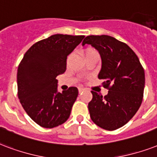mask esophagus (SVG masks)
Wrapping results in <instances>:
<instances>
[{
	"mask_svg": "<svg viewBox=\"0 0 157 157\" xmlns=\"http://www.w3.org/2000/svg\"><path fill=\"white\" fill-rule=\"evenodd\" d=\"M83 90H84V88H82V87H78V92H82Z\"/></svg>",
	"mask_w": 157,
	"mask_h": 157,
	"instance_id": "obj_1",
	"label": "esophagus"
}]
</instances>
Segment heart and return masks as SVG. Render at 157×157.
I'll list each match as a JSON object with an SVG mask.
<instances>
[{"instance_id":"obj_1","label":"heart","mask_w":157,"mask_h":157,"mask_svg":"<svg viewBox=\"0 0 157 157\" xmlns=\"http://www.w3.org/2000/svg\"><path fill=\"white\" fill-rule=\"evenodd\" d=\"M94 52H97L94 49H88V50H87V52H86V53H85V56H87V55L92 54V53H94Z\"/></svg>"}]
</instances>
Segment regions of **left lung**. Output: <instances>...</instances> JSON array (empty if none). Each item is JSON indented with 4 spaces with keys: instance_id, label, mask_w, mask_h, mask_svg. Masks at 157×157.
Here are the masks:
<instances>
[{
    "instance_id": "left-lung-1",
    "label": "left lung",
    "mask_w": 157,
    "mask_h": 157,
    "mask_svg": "<svg viewBox=\"0 0 157 157\" xmlns=\"http://www.w3.org/2000/svg\"><path fill=\"white\" fill-rule=\"evenodd\" d=\"M89 44L101 56L99 79H104L107 95L92 91L88 103L90 117L106 130H115L133 117L140 107L145 86L144 70L138 56L124 42L108 35H91L82 45Z\"/></svg>"
}]
</instances>
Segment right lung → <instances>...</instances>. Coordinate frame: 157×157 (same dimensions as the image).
<instances>
[{
	"instance_id": "add662e5",
	"label": "right lung",
	"mask_w": 157,
	"mask_h": 157,
	"mask_svg": "<svg viewBox=\"0 0 157 157\" xmlns=\"http://www.w3.org/2000/svg\"><path fill=\"white\" fill-rule=\"evenodd\" d=\"M84 36L55 34L36 42L24 54L17 73L18 96L34 122L52 128L69 119L78 90H58L56 77L66 70L67 56Z\"/></svg>"
}]
</instances>
